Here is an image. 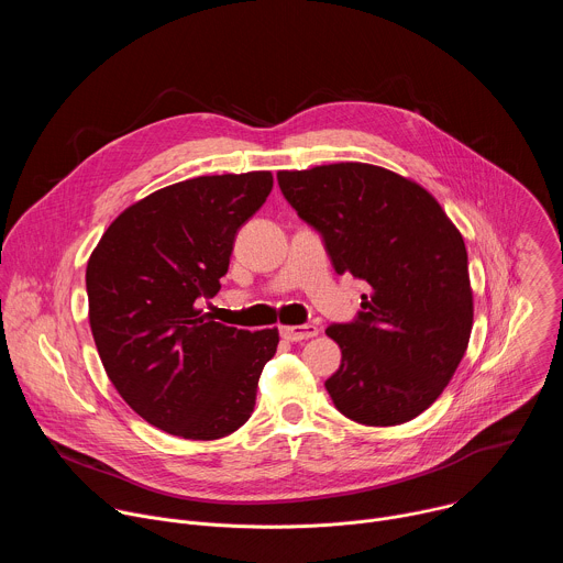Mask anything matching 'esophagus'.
Wrapping results in <instances>:
<instances>
[{
	"label": "esophagus",
	"mask_w": 563,
	"mask_h": 563,
	"mask_svg": "<svg viewBox=\"0 0 563 563\" xmlns=\"http://www.w3.org/2000/svg\"><path fill=\"white\" fill-rule=\"evenodd\" d=\"M283 339L287 341H307L318 336V328L316 325H289V328H280Z\"/></svg>",
	"instance_id": "1"
}]
</instances>
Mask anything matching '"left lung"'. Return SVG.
Here are the masks:
<instances>
[{
	"mask_svg": "<svg viewBox=\"0 0 563 563\" xmlns=\"http://www.w3.org/2000/svg\"><path fill=\"white\" fill-rule=\"evenodd\" d=\"M276 178L336 274L369 285L352 323L328 328L343 354L325 380L336 410L363 426L412 421L445 389L472 332L459 229L423 187L383 167L341 163Z\"/></svg>",
	"mask_w": 563,
	"mask_h": 563,
	"instance_id": "obj_1",
	"label": "left lung"
}]
</instances>
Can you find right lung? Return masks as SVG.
Masks as SVG:
<instances>
[{
	"label": "right lung",
	"mask_w": 563,
	"mask_h": 563,
	"mask_svg": "<svg viewBox=\"0 0 563 563\" xmlns=\"http://www.w3.org/2000/svg\"><path fill=\"white\" fill-rule=\"evenodd\" d=\"M269 172L200 176L122 211L87 265L89 323L120 396L146 423L213 441L245 426L278 330L227 328L198 309L233 240L267 200Z\"/></svg>",
	"instance_id": "right-lung-1"
}]
</instances>
